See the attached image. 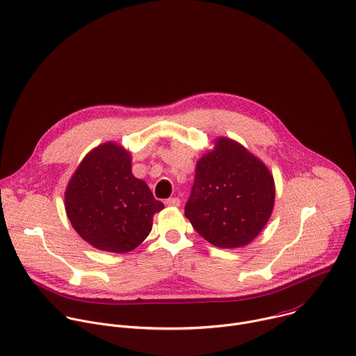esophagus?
Returning <instances> with one entry per match:
<instances>
[{
	"mask_svg": "<svg viewBox=\"0 0 356 356\" xmlns=\"http://www.w3.org/2000/svg\"><path fill=\"white\" fill-rule=\"evenodd\" d=\"M165 204H166L168 207H180V200H179L177 197H175V198H169V200H166V201H165Z\"/></svg>",
	"mask_w": 356,
	"mask_h": 356,
	"instance_id": "34e87169",
	"label": "esophagus"
}]
</instances>
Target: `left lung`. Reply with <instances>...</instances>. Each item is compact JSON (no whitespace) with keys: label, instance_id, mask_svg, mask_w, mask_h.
I'll use <instances>...</instances> for the list:
<instances>
[{"label":"left lung","instance_id":"1","mask_svg":"<svg viewBox=\"0 0 356 356\" xmlns=\"http://www.w3.org/2000/svg\"><path fill=\"white\" fill-rule=\"evenodd\" d=\"M275 195L268 166L240 143L218 137L197 162L184 215L212 245L240 248L269 222Z\"/></svg>","mask_w":356,"mask_h":356}]
</instances>
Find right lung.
Here are the masks:
<instances>
[{
	"label": "right lung",
	"instance_id": "obj_1",
	"mask_svg": "<svg viewBox=\"0 0 356 356\" xmlns=\"http://www.w3.org/2000/svg\"><path fill=\"white\" fill-rule=\"evenodd\" d=\"M165 207L131 173V155L120 144L91 149L70 177L65 211L77 234L97 250L124 254L138 247Z\"/></svg>",
	"mask_w": 356,
	"mask_h": 356
}]
</instances>
